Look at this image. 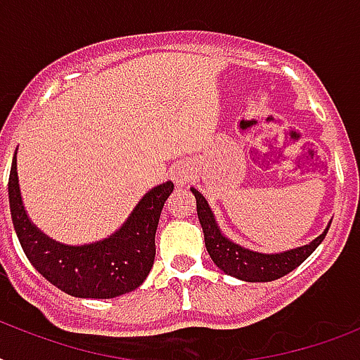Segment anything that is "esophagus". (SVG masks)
I'll use <instances>...</instances> for the list:
<instances>
[{
    "label": "esophagus",
    "mask_w": 360,
    "mask_h": 360,
    "mask_svg": "<svg viewBox=\"0 0 360 360\" xmlns=\"http://www.w3.org/2000/svg\"><path fill=\"white\" fill-rule=\"evenodd\" d=\"M188 179H191V172H188L186 166L181 164V166H177V168L174 169V181L177 183V185H186Z\"/></svg>",
    "instance_id": "34e87169"
}]
</instances>
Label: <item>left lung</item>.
Here are the masks:
<instances>
[{
    "label": "left lung",
    "mask_w": 360,
    "mask_h": 360,
    "mask_svg": "<svg viewBox=\"0 0 360 360\" xmlns=\"http://www.w3.org/2000/svg\"><path fill=\"white\" fill-rule=\"evenodd\" d=\"M191 191L196 196L198 219L202 224L209 256L220 271L239 280H245V282H271V280L282 278L293 269L299 267L321 245V240L329 231V226H327L323 233L316 237L310 245L291 248V250L280 252V254H262V252L248 250L245 246L236 245L233 240L224 237L214 220L207 200L196 188H191Z\"/></svg>",
    "instance_id": "1"
}]
</instances>
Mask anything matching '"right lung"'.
Here are the masks:
<instances>
[{
  "label": "right lung",
  "instance_id": "1",
  "mask_svg": "<svg viewBox=\"0 0 360 360\" xmlns=\"http://www.w3.org/2000/svg\"><path fill=\"white\" fill-rule=\"evenodd\" d=\"M172 191V181L151 188L108 239L70 246L44 236L25 213L16 153L8 175L11 217L22 250L50 284L80 299H114L143 284L155 262L158 219Z\"/></svg>",
  "mask_w": 360,
  "mask_h": 360
}]
</instances>
